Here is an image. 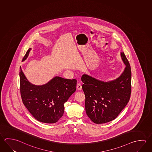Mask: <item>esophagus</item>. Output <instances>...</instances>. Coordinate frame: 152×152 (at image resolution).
<instances>
[{
  "instance_id": "1",
  "label": "esophagus",
  "mask_w": 152,
  "mask_h": 152,
  "mask_svg": "<svg viewBox=\"0 0 152 152\" xmlns=\"http://www.w3.org/2000/svg\"><path fill=\"white\" fill-rule=\"evenodd\" d=\"M76 88H77V90L80 91L82 90V85L80 83H78V84H77V86H76Z\"/></svg>"
}]
</instances>
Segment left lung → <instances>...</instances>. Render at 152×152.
Masks as SVG:
<instances>
[{
	"instance_id": "left-lung-1",
	"label": "left lung",
	"mask_w": 152,
	"mask_h": 152,
	"mask_svg": "<svg viewBox=\"0 0 152 152\" xmlns=\"http://www.w3.org/2000/svg\"><path fill=\"white\" fill-rule=\"evenodd\" d=\"M121 56L125 67L117 78L104 82L84 74L82 76L85 96V111L96 124L109 122L115 119L130 98L131 71L124 52Z\"/></svg>"
}]
</instances>
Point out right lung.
Instances as JSON below:
<instances>
[{
    "instance_id": "right-lung-1",
    "label": "right lung",
    "mask_w": 152,
    "mask_h": 152,
    "mask_svg": "<svg viewBox=\"0 0 152 152\" xmlns=\"http://www.w3.org/2000/svg\"><path fill=\"white\" fill-rule=\"evenodd\" d=\"M30 48L22 61L29 56ZM20 92L24 106L35 119L45 123L58 122L64 113V104L76 89L77 80L56 76L42 85L32 84L20 68Z\"/></svg>"
}]
</instances>
